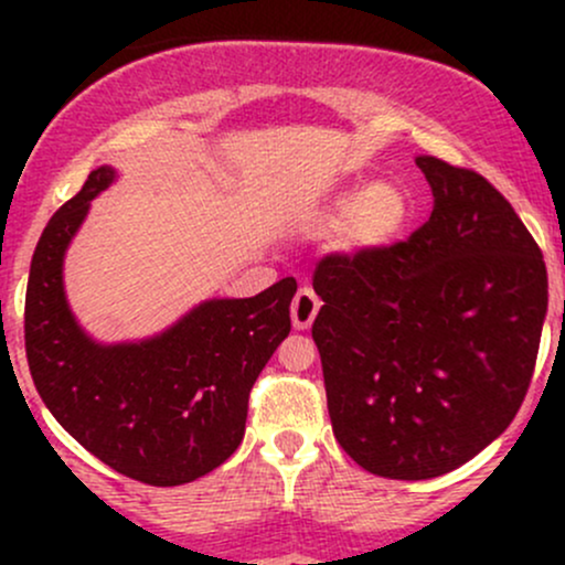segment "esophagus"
<instances>
[{"label": "esophagus", "instance_id": "34e87169", "mask_svg": "<svg viewBox=\"0 0 565 565\" xmlns=\"http://www.w3.org/2000/svg\"><path fill=\"white\" fill-rule=\"evenodd\" d=\"M319 308L321 300L316 297L313 289L302 287L297 291L295 300H291V323H295V329H308L316 321V316H319Z\"/></svg>", "mask_w": 565, "mask_h": 565}]
</instances>
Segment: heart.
<instances>
[{
    "label": "heart",
    "instance_id": "heart-1",
    "mask_svg": "<svg viewBox=\"0 0 565 565\" xmlns=\"http://www.w3.org/2000/svg\"><path fill=\"white\" fill-rule=\"evenodd\" d=\"M412 204L404 188L393 183L353 185L340 191L300 223L310 238L332 236L350 252H377L398 242L404 233Z\"/></svg>",
    "mask_w": 565,
    "mask_h": 565
}]
</instances>
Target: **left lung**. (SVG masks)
Masks as SVG:
<instances>
[{"instance_id": "1", "label": "left lung", "mask_w": 565, "mask_h": 565, "mask_svg": "<svg viewBox=\"0 0 565 565\" xmlns=\"http://www.w3.org/2000/svg\"><path fill=\"white\" fill-rule=\"evenodd\" d=\"M433 212L406 242L327 255L313 321L334 438L382 478L457 470L502 436L526 398L547 268L483 174L417 157Z\"/></svg>"}]
</instances>
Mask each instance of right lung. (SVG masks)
Segmentation results:
<instances>
[{"instance_id": "1", "label": "right lung", "mask_w": 565, "mask_h": 565, "mask_svg": "<svg viewBox=\"0 0 565 565\" xmlns=\"http://www.w3.org/2000/svg\"><path fill=\"white\" fill-rule=\"evenodd\" d=\"M97 167L50 217L25 289V359L44 406L89 454L148 486L206 476L244 438L249 391L289 334L295 278L246 300H206L151 340L100 345L76 323L63 255L114 183Z\"/></svg>"}]
</instances>
